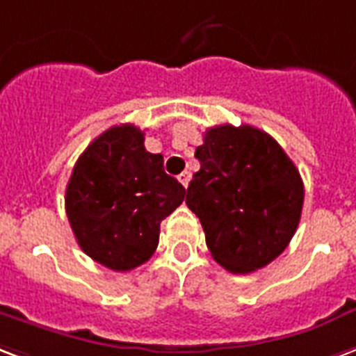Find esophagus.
<instances>
[{
	"mask_svg": "<svg viewBox=\"0 0 356 356\" xmlns=\"http://www.w3.org/2000/svg\"><path fill=\"white\" fill-rule=\"evenodd\" d=\"M179 183H181V185L186 188V186H188V183H191V173H188V171H183V173L179 175Z\"/></svg>",
	"mask_w": 356,
	"mask_h": 356,
	"instance_id": "34e87169",
	"label": "esophagus"
}]
</instances>
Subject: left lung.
I'll return each instance as SVG.
<instances>
[{"label": "left lung", "instance_id": "1", "mask_svg": "<svg viewBox=\"0 0 356 356\" xmlns=\"http://www.w3.org/2000/svg\"><path fill=\"white\" fill-rule=\"evenodd\" d=\"M200 171L186 205L202 222L211 257L232 273L277 259L298 228L304 183L281 145L252 126L209 128L196 149Z\"/></svg>", "mask_w": 356, "mask_h": 356}]
</instances>
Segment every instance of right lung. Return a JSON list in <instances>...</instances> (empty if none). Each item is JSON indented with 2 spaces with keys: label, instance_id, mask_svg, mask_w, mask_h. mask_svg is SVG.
Returning <instances> with one entry per match:
<instances>
[{
  "label": "right lung",
  "instance_id": "1",
  "mask_svg": "<svg viewBox=\"0 0 356 356\" xmlns=\"http://www.w3.org/2000/svg\"><path fill=\"white\" fill-rule=\"evenodd\" d=\"M134 124L113 126L79 156L65 188V213L92 260L130 272L151 259L160 222L185 200V186L164 171L162 154L145 149Z\"/></svg>",
  "mask_w": 356,
  "mask_h": 356
}]
</instances>
